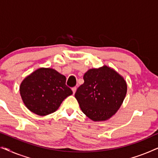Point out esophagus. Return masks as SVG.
<instances>
[{"instance_id": "1", "label": "esophagus", "mask_w": 158, "mask_h": 158, "mask_svg": "<svg viewBox=\"0 0 158 158\" xmlns=\"http://www.w3.org/2000/svg\"><path fill=\"white\" fill-rule=\"evenodd\" d=\"M72 90H73V94H75V93L76 92L77 88H76V87H73V88H72Z\"/></svg>"}]
</instances>
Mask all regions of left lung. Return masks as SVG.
I'll return each instance as SVG.
<instances>
[{"label": "left lung", "instance_id": "obj_1", "mask_svg": "<svg viewBox=\"0 0 158 158\" xmlns=\"http://www.w3.org/2000/svg\"><path fill=\"white\" fill-rule=\"evenodd\" d=\"M75 96L82 111L94 121H105L119 109L127 94L124 78L107 66L90 69Z\"/></svg>", "mask_w": 158, "mask_h": 158}]
</instances>
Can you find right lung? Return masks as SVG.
<instances>
[{
	"mask_svg": "<svg viewBox=\"0 0 158 158\" xmlns=\"http://www.w3.org/2000/svg\"><path fill=\"white\" fill-rule=\"evenodd\" d=\"M22 100L28 109L40 116L48 115L73 94L66 77L52 68H40L23 80L20 86Z\"/></svg>",
	"mask_w": 158,
	"mask_h": 158,
	"instance_id": "1",
	"label": "right lung"
}]
</instances>
